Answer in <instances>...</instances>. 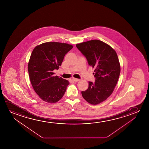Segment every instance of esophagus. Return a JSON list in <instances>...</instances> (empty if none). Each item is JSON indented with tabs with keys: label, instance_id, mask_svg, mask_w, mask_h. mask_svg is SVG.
<instances>
[{
	"label": "esophagus",
	"instance_id": "1",
	"mask_svg": "<svg viewBox=\"0 0 149 149\" xmlns=\"http://www.w3.org/2000/svg\"><path fill=\"white\" fill-rule=\"evenodd\" d=\"M72 80H73V81H74V82H77L79 81V79H77V78H73V79H72Z\"/></svg>",
	"mask_w": 149,
	"mask_h": 149
}]
</instances>
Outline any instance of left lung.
<instances>
[{"mask_svg":"<svg viewBox=\"0 0 149 149\" xmlns=\"http://www.w3.org/2000/svg\"><path fill=\"white\" fill-rule=\"evenodd\" d=\"M76 47L95 69V81L88 82V88L82 91V96L90 104H99L111 95L118 81L120 69L117 54L109 45L98 40L78 44Z\"/></svg>","mask_w":149,"mask_h":149,"instance_id":"left-lung-1","label":"left lung"}]
</instances>
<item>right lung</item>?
Masks as SVG:
<instances>
[{
  "label": "right lung",
  "mask_w": 149,
  "mask_h": 149,
  "mask_svg": "<svg viewBox=\"0 0 149 149\" xmlns=\"http://www.w3.org/2000/svg\"><path fill=\"white\" fill-rule=\"evenodd\" d=\"M72 45L58 42H46L35 47L31 55L28 71L31 84L39 97L54 103L61 100L69 82L57 76L53 70L61 65L65 55Z\"/></svg>",
  "instance_id": "right-lung-1"
}]
</instances>
